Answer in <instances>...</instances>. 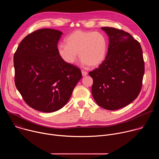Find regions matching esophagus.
Listing matches in <instances>:
<instances>
[{"label":"esophagus","instance_id":"34e87169","mask_svg":"<svg viewBox=\"0 0 159 159\" xmlns=\"http://www.w3.org/2000/svg\"><path fill=\"white\" fill-rule=\"evenodd\" d=\"M82 76L85 77V76H86V75H87V72H85V71L82 70Z\"/></svg>","mask_w":159,"mask_h":159}]
</instances>
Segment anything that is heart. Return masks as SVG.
I'll return each instance as SVG.
<instances>
[{"label":"heart","mask_w":159,"mask_h":159,"mask_svg":"<svg viewBox=\"0 0 159 159\" xmlns=\"http://www.w3.org/2000/svg\"><path fill=\"white\" fill-rule=\"evenodd\" d=\"M65 43L58 45L57 52L66 63L73 64L77 53L83 65L93 68L101 65L106 58L107 41L101 33L77 30L66 38Z\"/></svg>","instance_id":"obj_1"}]
</instances>
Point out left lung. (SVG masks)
Here are the masks:
<instances>
[{"mask_svg":"<svg viewBox=\"0 0 159 159\" xmlns=\"http://www.w3.org/2000/svg\"><path fill=\"white\" fill-rule=\"evenodd\" d=\"M101 29L109 37L108 51L103 63L89 73L93 79L92 94L101 107L116 110L130 104L140 92L145 72L143 52L139 42L128 33Z\"/></svg>","mask_w":159,"mask_h":159,"instance_id":"left-lung-1","label":"left lung"}]
</instances>
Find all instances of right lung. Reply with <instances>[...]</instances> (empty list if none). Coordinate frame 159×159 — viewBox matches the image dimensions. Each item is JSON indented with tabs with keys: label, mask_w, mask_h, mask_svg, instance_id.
<instances>
[{
	"label": "right lung",
	"mask_w": 159,
	"mask_h": 159,
	"mask_svg": "<svg viewBox=\"0 0 159 159\" xmlns=\"http://www.w3.org/2000/svg\"><path fill=\"white\" fill-rule=\"evenodd\" d=\"M62 34L48 28L35 31L21 41L14 56L16 88L37 111L52 112L62 108L82 78L79 68L58 53Z\"/></svg>",
	"instance_id": "add662e5"
}]
</instances>
